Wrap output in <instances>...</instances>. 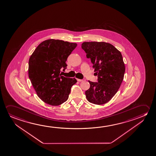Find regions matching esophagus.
I'll list each match as a JSON object with an SVG mask.
<instances>
[{"label":"esophagus","mask_w":156,"mask_h":156,"mask_svg":"<svg viewBox=\"0 0 156 156\" xmlns=\"http://www.w3.org/2000/svg\"><path fill=\"white\" fill-rule=\"evenodd\" d=\"M77 80L78 81V82H83V79H77Z\"/></svg>","instance_id":"obj_1"}]
</instances>
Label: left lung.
<instances>
[{"mask_svg": "<svg viewBox=\"0 0 156 156\" xmlns=\"http://www.w3.org/2000/svg\"><path fill=\"white\" fill-rule=\"evenodd\" d=\"M82 48L91 59L98 82L89 81L85 91L87 101L102 105L108 103L117 92L122 83L125 67L122 55L114 46L105 42H84Z\"/></svg>", "mask_w": 156, "mask_h": 156, "instance_id": "obj_1", "label": "left lung"}]
</instances>
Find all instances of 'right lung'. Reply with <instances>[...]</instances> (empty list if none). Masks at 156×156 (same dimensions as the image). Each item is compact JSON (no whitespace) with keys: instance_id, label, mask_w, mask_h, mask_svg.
I'll return each instance as SVG.
<instances>
[{"instance_id":"1","label":"right lung","mask_w":156,"mask_h":156,"mask_svg":"<svg viewBox=\"0 0 156 156\" xmlns=\"http://www.w3.org/2000/svg\"><path fill=\"white\" fill-rule=\"evenodd\" d=\"M76 43L61 40L44 41L34 51L29 61V77L39 97L45 103L59 105L67 101L77 80L64 77L67 57Z\"/></svg>"}]
</instances>
